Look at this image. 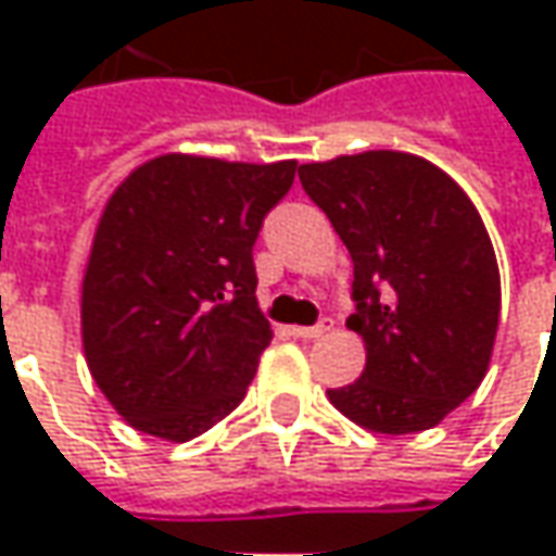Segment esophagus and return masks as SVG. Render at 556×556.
Returning <instances> with one entry per match:
<instances>
[{"label": "esophagus", "instance_id": "esophagus-1", "mask_svg": "<svg viewBox=\"0 0 556 556\" xmlns=\"http://www.w3.org/2000/svg\"><path fill=\"white\" fill-rule=\"evenodd\" d=\"M333 331V318H321L318 325H312V328H303V325H296V328H290L293 337H300V340H318V337H325V333Z\"/></svg>", "mask_w": 556, "mask_h": 556}]
</instances>
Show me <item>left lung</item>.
Segmentation results:
<instances>
[{"mask_svg": "<svg viewBox=\"0 0 556 556\" xmlns=\"http://www.w3.org/2000/svg\"><path fill=\"white\" fill-rule=\"evenodd\" d=\"M300 182L353 256L362 377L328 390L337 412L374 433L437 427L485 377L502 278L489 231L460 185L402 151L303 163Z\"/></svg>", "mask_w": 556, "mask_h": 556, "instance_id": "obj_1", "label": "left lung"}]
</instances>
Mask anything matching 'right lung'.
<instances>
[{
  "label": "right lung",
  "instance_id": "add662e5",
  "mask_svg": "<svg viewBox=\"0 0 556 556\" xmlns=\"http://www.w3.org/2000/svg\"><path fill=\"white\" fill-rule=\"evenodd\" d=\"M296 161L163 154L111 194L83 275V350L136 430L188 442L235 412L271 328L253 244Z\"/></svg>",
  "mask_w": 556,
  "mask_h": 556
}]
</instances>
